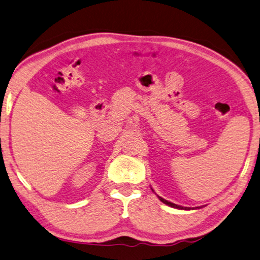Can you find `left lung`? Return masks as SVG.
<instances>
[{"mask_svg":"<svg viewBox=\"0 0 260 260\" xmlns=\"http://www.w3.org/2000/svg\"><path fill=\"white\" fill-rule=\"evenodd\" d=\"M158 199L161 200V202H163V203H165V204H168V206H170V207H172V208H177V209H184V210H189V208H187V207L183 208V207H180V206H177V204H175V203H171V202H169V201H167V200L162 199V198H160V197H158Z\"/></svg>","mask_w":260,"mask_h":260,"instance_id":"1","label":"left lung"}]
</instances>
